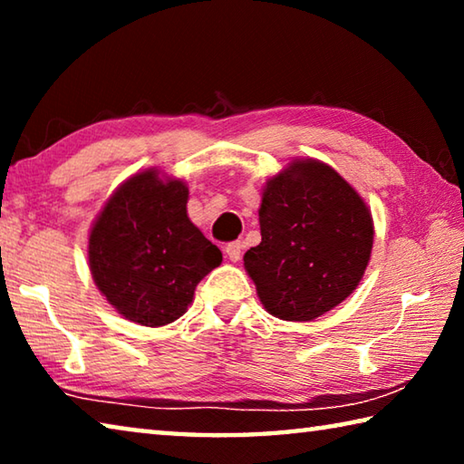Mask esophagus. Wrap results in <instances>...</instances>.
<instances>
[{"label":"esophagus","mask_w":464,"mask_h":464,"mask_svg":"<svg viewBox=\"0 0 464 464\" xmlns=\"http://www.w3.org/2000/svg\"><path fill=\"white\" fill-rule=\"evenodd\" d=\"M241 249H243V243L241 241H231V243H227L225 254H227V257H229L231 262H239Z\"/></svg>","instance_id":"esophagus-1"}]
</instances>
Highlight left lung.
<instances>
[{"label":"left lung","mask_w":464,"mask_h":464,"mask_svg":"<svg viewBox=\"0 0 464 464\" xmlns=\"http://www.w3.org/2000/svg\"><path fill=\"white\" fill-rule=\"evenodd\" d=\"M260 246L243 256L270 315L313 321L348 298L371 260L366 202L334 168L295 160L266 182Z\"/></svg>","instance_id":"obj_1"}]
</instances>
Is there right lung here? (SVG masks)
Segmentation results:
<instances>
[{
    "instance_id": "right-lung-1",
    "label": "right lung",
    "mask_w": 464,
    "mask_h": 464,
    "mask_svg": "<svg viewBox=\"0 0 464 464\" xmlns=\"http://www.w3.org/2000/svg\"><path fill=\"white\" fill-rule=\"evenodd\" d=\"M188 186L157 169L129 178L90 233L92 278L124 319L145 327L182 317L196 285L223 262L188 218Z\"/></svg>"
}]
</instances>
